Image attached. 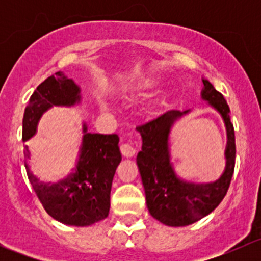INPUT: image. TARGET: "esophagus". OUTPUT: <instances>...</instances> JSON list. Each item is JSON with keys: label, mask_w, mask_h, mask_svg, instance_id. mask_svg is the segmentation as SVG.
Here are the masks:
<instances>
[{"label": "esophagus", "mask_w": 261, "mask_h": 261, "mask_svg": "<svg viewBox=\"0 0 261 261\" xmlns=\"http://www.w3.org/2000/svg\"><path fill=\"white\" fill-rule=\"evenodd\" d=\"M120 150L121 152H122L123 156L126 158H133L134 155L136 154V149L131 145V144H122V145L120 146Z\"/></svg>", "instance_id": "34e87169"}]
</instances>
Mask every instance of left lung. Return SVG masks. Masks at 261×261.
<instances>
[{"label":"left lung","mask_w":261,"mask_h":261,"mask_svg":"<svg viewBox=\"0 0 261 261\" xmlns=\"http://www.w3.org/2000/svg\"><path fill=\"white\" fill-rule=\"evenodd\" d=\"M203 86L202 97L222 115L227 127V164L218 180L193 184L181 180L175 174L170 162L168 136L175 118L188 111H168L136 127L143 139L136 163L145 189L147 210L152 217L173 227L192 225L210 215L225 198L235 169V131L231 123L230 107L208 81L203 80Z\"/></svg>","instance_id":"1"}]
</instances>
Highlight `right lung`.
Here are the masks:
<instances>
[{
    "mask_svg": "<svg viewBox=\"0 0 261 261\" xmlns=\"http://www.w3.org/2000/svg\"><path fill=\"white\" fill-rule=\"evenodd\" d=\"M80 101V88L62 72H57L36 87L25 109L22 140L36 133L43 112L51 106H69ZM80 149L75 168L64 179L45 183L30 172L29 146L23 147L28 178L44 210L59 222L89 226L109 216L110 194L116 168L121 162L118 136L87 133Z\"/></svg>",
    "mask_w": 261,
    "mask_h": 261,
    "instance_id": "right-lung-1",
    "label": "right lung"
}]
</instances>
